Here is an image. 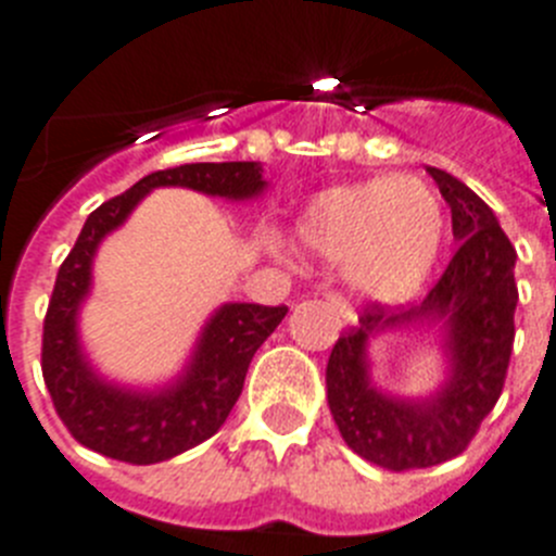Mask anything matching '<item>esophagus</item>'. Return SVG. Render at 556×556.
<instances>
[{
    "mask_svg": "<svg viewBox=\"0 0 556 556\" xmlns=\"http://www.w3.org/2000/svg\"><path fill=\"white\" fill-rule=\"evenodd\" d=\"M323 298H326L328 306H331L333 312H337L339 317H342V320H345V323H356V314H353L351 303L345 301V294L337 292V289H328V292H323Z\"/></svg>",
    "mask_w": 556,
    "mask_h": 556,
    "instance_id": "1",
    "label": "esophagus"
}]
</instances>
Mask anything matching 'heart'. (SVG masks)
I'll return each instance as SVG.
<instances>
[{"label": "heart", "mask_w": 556, "mask_h": 556, "mask_svg": "<svg viewBox=\"0 0 556 556\" xmlns=\"http://www.w3.org/2000/svg\"><path fill=\"white\" fill-rule=\"evenodd\" d=\"M443 228L437 191L415 175H395L317 194L303 211L298 236L312 253L345 262L358 292L397 301L420 287Z\"/></svg>", "instance_id": "1"}]
</instances>
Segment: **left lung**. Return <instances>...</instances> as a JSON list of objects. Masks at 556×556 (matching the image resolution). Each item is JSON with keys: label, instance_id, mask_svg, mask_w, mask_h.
<instances>
[{"label": "left lung", "instance_id": "obj_1", "mask_svg": "<svg viewBox=\"0 0 556 556\" xmlns=\"http://www.w3.org/2000/svg\"><path fill=\"white\" fill-rule=\"evenodd\" d=\"M451 205L456 250L424 303L390 312L367 303L358 326L333 345L326 367L328 406L339 434L378 468L417 470L448 462L468 448L481 420L504 390L515 342V248L490 205L448 172L429 166ZM443 319L452 351V381L426 405L387 399L366 378V339L381 327Z\"/></svg>", "mask_w": 556, "mask_h": 556}]
</instances>
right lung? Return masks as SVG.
<instances>
[{
	"label": "right lung",
	"mask_w": 556,
	"mask_h": 556,
	"mask_svg": "<svg viewBox=\"0 0 556 556\" xmlns=\"http://www.w3.org/2000/svg\"><path fill=\"white\" fill-rule=\"evenodd\" d=\"M155 186L255 198L264 189L255 161L184 164L159 169L91 211L58 269L41 337V372L58 417L77 443L127 465H152L217 434L242 395L250 358L283 320L287 306L228 303L205 326L189 370L164 392H127L97 378L77 345V308L91 287V258L102 236L119 228Z\"/></svg>",
	"instance_id": "1"
}]
</instances>
